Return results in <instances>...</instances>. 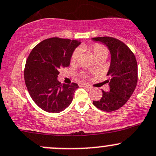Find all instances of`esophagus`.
Returning <instances> with one entry per match:
<instances>
[{
  "label": "esophagus",
  "mask_w": 156,
  "mask_h": 156,
  "mask_svg": "<svg viewBox=\"0 0 156 156\" xmlns=\"http://www.w3.org/2000/svg\"><path fill=\"white\" fill-rule=\"evenodd\" d=\"M78 84L80 85V86H82V87H87V88H91V86L89 84H87V83H79Z\"/></svg>",
  "instance_id": "esophagus-1"
}]
</instances>
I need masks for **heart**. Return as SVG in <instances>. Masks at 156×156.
I'll return each instance as SVG.
<instances>
[{"label": "heart", "mask_w": 156, "mask_h": 156, "mask_svg": "<svg viewBox=\"0 0 156 156\" xmlns=\"http://www.w3.org/2000/svg\"><path fill=\"white\" fill-rule=\"evenodd\" d=\"M87 48L89 49L92 53L93 54V55H94V57H96V59L97 60H102V59H106L108 55V48H106L105 45H101V44L100 43H95L93 44V45H91V46L87 47ZM79 50H78V49H75V50L73 52V54H72L71 58H70V63H71L72 64L76 63L78 61V60H79ZM82 75L83 76L85 77V78H87V77L89 76L87 74L85 73H83Z\"/></svg>", "instance_id": "b5f03b06"}]
</instances>
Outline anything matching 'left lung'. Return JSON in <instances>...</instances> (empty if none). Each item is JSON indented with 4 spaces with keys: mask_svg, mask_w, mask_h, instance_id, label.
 <instances>
[{
    "mask_svg": "<svg viewBox=\"0 0 156 156\" xmlns=\"http://www.w3.org/2000/svg\"><path fill=\"white\" fill-rule=\"evenodd\" d=\"M105 44L111 55L109 71L110 91L102 90L99 101H93L96 108L104 111H116L124 105L136 87L137 82V63L130 48L122 41L111 37L93 38Z\"/></svg>",
    "mask_w": 156,
    "mask_h": 156,
    "instance_id": "obj_1",
    "label": "left lung"
}]
</instances>
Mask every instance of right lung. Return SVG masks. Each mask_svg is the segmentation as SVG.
<instances>
[{"label": "right lung", "mask_w": 156, "mask_h": 156, "mask_svg": "<svg viewBox=\"0 0 156 156\" xmlns=\"http://www.w3.org/2000/svg\"><path fill=\"white\" fill-rule=\"evenodd\" d=\"M76 40L51 37L37 44L26 60L24 81L30 97L41 109L59 113L71 104L76 83H61L57 81L60 69L68 67Z\"/></svg>", "instance_id": "1"}]
</instances>
